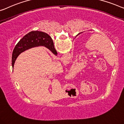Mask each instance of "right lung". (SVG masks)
I'll use <instances>...</instances> for the list:
<instances>
[{
    "instance_id": "1",
    "label": "right lung",
    "mask_w": 124,
    "mask_h": 124,
    "mask_svg": "<svg viewBox=\"0 0 124 124\" xmlns=\"http://www.w3.org/2000/svg\"><path fill=\"white\" fill-rule=\"evenodd\" d=\"M39 46H45L54 54L56 55L58 54L54 46L53 41L48 34L41 31H31L20 40L14 47L12 59V67L13 68L16 59L21 53Z\"/></svg>"
}]
</instances>
